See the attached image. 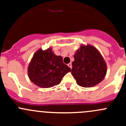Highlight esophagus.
<instances>
[{
	"label": "esophagus",
	"mask_w": 126,
	"mask_h": 126,
	"mask_svg": "<svg viewBox=\"0 0 126 126\" xmlns=\"http://www.w3.org/2000/svg\"><path fill=\"white\" fill-rule=\"evenodd\" d=\"M68 66L69 67V68H71H71H72V63H68Z\"/></svg>",
	"instance_id": "esophagus-1"
}]
</instances>
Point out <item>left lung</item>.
Masks as SVG:
<instances>
[{
	"label": "left lung",
	"instance_id": "left-lung-1",
	"mask_svg": "<svg viewBox=\"0 0 126 126\" xmlns=\"http://www.w3.org/2000/svg\"><path fill=\"white\" fill-rule=\"evenodd\" d=\"M71 73L79 86L89 88L101 82L107 73V64L96 48L82 45L74 55Z\"/></svg>",
	"mask_w": 126,
	"mask_h": 126
}]
</instances>
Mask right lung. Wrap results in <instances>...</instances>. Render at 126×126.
Returning <instances> with one entry per match:
<instances>
[{
  "label": "right lung",
  "mask_w": 126,
  "mask_h": 126,
  "mask_svg": "<svg viewBox=\"0 0 126 126\" xmlns=\"http://www.w3.org/2000/svg\"><path fill=\"white\" fill-rule=\"evenodd\" d=\"M71 68L63 62L61 56H57L51 48L39 49L34 54L28 67V75L31 82L38 87L50 88L57 85Z\"/></svg>",
  "instance_id": "add662e5"
}]
</instances>
